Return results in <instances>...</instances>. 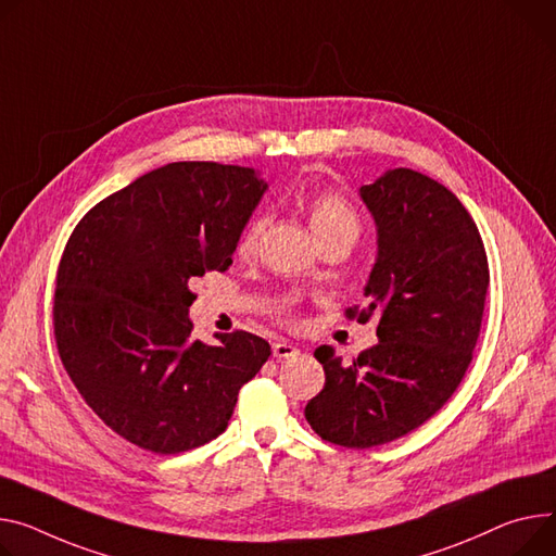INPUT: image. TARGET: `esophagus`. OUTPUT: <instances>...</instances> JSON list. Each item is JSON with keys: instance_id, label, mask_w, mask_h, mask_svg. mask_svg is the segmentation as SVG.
I'll use <instances>...</instances> for the list:
<instances>
[{"instance_id": "34e87169", "label": "esophagus", "mask_w": 556, "mask_h": 556, "mask_svg": "<svg viewBox=\"0 0 556 556\" xmlns=\"http://www.w3.org/2000/svg\"><path fill=\"white\" fill-rule=\"evenodd\" d=\"M295 354H298V348L291 345L289 340H278V343H274V356H276L278 361L291 358V356H295Z\"/></svg>"}]
</instances>
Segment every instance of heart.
Returning <instances> with one entry per match:
<instances>
[{
    "instance_id": "1",
    "label": "heart",
    "mask_w": 556,
    "mask_h": 556,
    "mask_svg": "<svg viewBox=\"0 0 556 556\" xmlns=\"http://www.w3.org/2000/svg\"><path fill=\"white\" fill-rule=\"evenodd\" d=\"M309 223H312V229H314L318 242L338 240V238L356 240V236L361 231V220L356 216V211L343 198H338L333 193H323L312 200ZM265 225H267L265 216H255L247 223V227L238 240L240 253H251L255 249Z\"/></svg>"
}]
</instances>
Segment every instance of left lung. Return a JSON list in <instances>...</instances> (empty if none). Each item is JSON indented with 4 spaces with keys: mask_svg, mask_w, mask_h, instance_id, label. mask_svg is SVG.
I'll use <instances>...</instances> for the list:
<instances>
[{
    "mask_svg": "<svg viewBox=\"0 0 556 556\" xmlns=\"http://www.w3.org/2000/svg\"><path fill=\"white\" fill-rule=\"evenodd\" d=\"M358 195L378 244L358 320L378 316V343L354 363L316 350L325 388L305 418L320 439L365 450L416 430L454 394L477 348L490 271L475 220L437 180L390 168Z\"/></svg>",
    "mask_w": 556,
    "mask_h": 556,
    "instance_id": "1",
    "label": "left lung"
}]
</instances>
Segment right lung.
<instances>
[{
    "mask_svg": "<svg viewBox=\"0 0 556 556\" xmlns=\"http://www.w3.org/2000/svg\"><path fill=\"white\" fill-rule=\"evenodd\" d=\"M267 182L258 170L170 162L96 204L58 269L53 325L66 374L129 443L180 454L218 439L238 392L271 356L265 338L191 336L189 285L231 265Z\"/></svg>",
    "mask_w": 556,
    "mask_h": 556,
    "instance_id": "obj_1",
    "label": "right lung"
}]
</instances>
